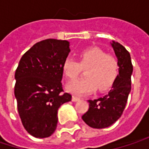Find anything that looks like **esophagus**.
<instances>
[{
  "mask_svg": "<svg viewBox=\"0 0 149 149\" xmlns=\"http://www.w3.org/2000/svg\"><path fill=\"white\" fill-rule=\"evenodd\" d=\"M72 102H77V101H79V100H80V98H79V97H76V96H73V97H72Z\"/></svg>",
  "mask_w": 149,
  "mask_h": 149,
  "instance_id": "obj_1",
  "label": "esophagus"
}]
</instances>
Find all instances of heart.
Listing matches in <instances>:
<instances>
[{"label": "heart", "mask_w": 149, "mask_h": 149, "mask_svg": "<svg viewBox=\"0 0 149 149\" xmlns=\"http://www.w3.org/2000/svg\"><path fill=\"white\" fill-rule=\"evenodd\" d=\"M62 70L69 80H74L82 70H85L84 80L69 84L66 90L75 95H85L93 92L97 88L99 91L109 90L116 82L119 73L116 58L106 54L99 47H89L78 54V62L72 58L64 60Z\"/></svg>", "instance_id": "1"}]
</instances>
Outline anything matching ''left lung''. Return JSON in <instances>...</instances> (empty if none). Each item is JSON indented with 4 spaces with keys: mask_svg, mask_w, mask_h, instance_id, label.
Returning <instances> with one entry per match:
<instances>
[{
    "mask_svg": "<svg viewBox=\"0 0 149 149\" xmlns=\"http://www.w3.org/2000/svg\"><path fill=\"white\" fill-rule=\"evenodd\" d=\"M118 59L119 75L111 90L105 96L89 100V109L83 116L84 122L91 128L104 129L111 126L123 115L131 91L133 65L130 52L118 42L111 43Z\"/></svg>",
    "mask_w": 149,
    "mask_h": 149,
    "instance_id": "1",
    "label": "left lung"
}]
</instances>
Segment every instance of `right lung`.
<instances>
[{
  "label": "right lung",
  "mask_w": 149,
  "mask_h": 149,
  "mask_svg": "<svg viewBox=\"0 0 149 149\" xmlns=\"http://www.w3.org/2000/svg\"><path fill=\"white\" fill-rule=\"evenodd\" d=\"M69 52L67 40H41L24 53L15 71L18 112L25 130L34 137L53 134L58 108L72 100L61 83L62 65Z\"/></svg>",
  "instance_id": "1"
}]
</instances>
